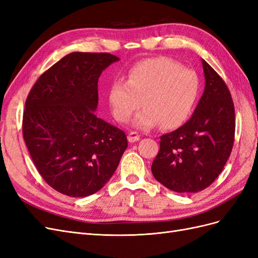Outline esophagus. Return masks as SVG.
I'll return each mask as SVG.
<instances>
[{
	"instance_id": "esophagus-1",
	"label": "esophagus",
	"mask_w": 258,
	"mask_h": 258,
	"mask_svg": "<svg viewBox=\"0 0 258 258\" xmlns=\"http://www.w3.org/2000/svg\"><path fill=\"white\" fill-rule=\"evenodd\" d=\"M139 140H140V135L137 134V132H135V131H131L128 135V141L130 143H135V142L139 141Z\"/></svg>"
}]
</instances>
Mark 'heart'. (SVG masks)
I'll list each match as a JSON object with an SVG mask.
<instances>
[{
    "label": "heart",
    "mask_w": 258,
    "mask_h": 258,
    "mask_svg": "<svg viewBox=\"0 0 258 258\" xmlns=\"http://www.w3.org/2000/svg\"><path fill=\"white\" fill-rule=\"evenodd\" d=\"M200 82L196 72L166 58L140 61L130 69L127 81L116 80L108 91L113 116L119 122L129 120L142 105L135 119L144 129L161 123L173 129L189 118L199 97Z\"/></svg>",
    "instance_id": "obj_1"
}]
</instances>
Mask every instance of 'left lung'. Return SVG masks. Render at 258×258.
Returning a JSON list of instances; mask_svg holds the SVG:
<instances>
[{"label":"left lung","mask_w":258,"mask_h":258,"mask_svg":"<svg viewBox=\"0 0 258 258\" xmlns=\"http://www.w3.org/2000/svg\"><path fill=\"white\" fill-rule=\"evenodd\" d=\"M206 87L191 118L160 137L152 173L167 188L198 192L212 184L227 162L235 140V106L222 77L202 59Z\"/></svg>","instance_id":"left-lung-1"}]
</instances>
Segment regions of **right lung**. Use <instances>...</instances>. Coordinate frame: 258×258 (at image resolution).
<instances>
[{
	"mask_svg": "<svg viewBox=\"0 0 258 258\" xmlns=\"http://www.w3.org/2000/svg\"><path fill=\"white\" fill-rule=\"evenodd\" d=\"M118 60L108 52L69 53L38 77L26 100L22 136L31 158L67 196L102 188L128 146L124 132L95 113L99 77Z\"/></svg>",
	"mask_w": 258,
	"mask_h": 258,
	"instance_id": "obj_1",
	"label": "right lung"
}]
</instances>
